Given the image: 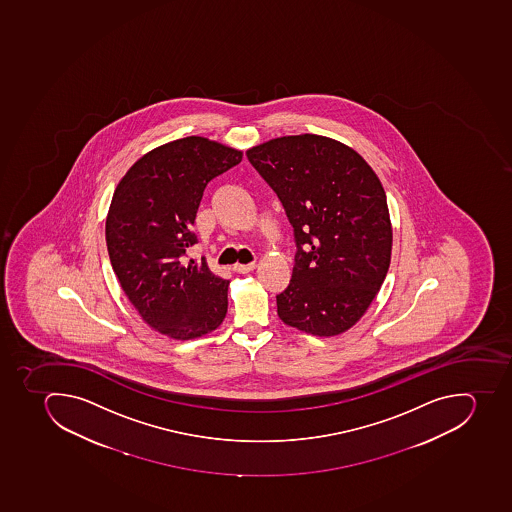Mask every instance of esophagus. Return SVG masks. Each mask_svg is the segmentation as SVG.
Here are the masks:
<instances>
[{"label":"esophagus","instance_id":"esophagus-1","mask_svg":"<svg viewBox=\"0 0 512 512\" xmlns=\"http://www.w3.org/2000/svg\"><path fill=\"white\" fill-rule=\"evenodd\" d=\"M256 269V262H250V264H235L233 266V271L238 272V274H248V272L254 271Z\"/></svg>","mask_w":512,"mask_h":512}]
</instances>
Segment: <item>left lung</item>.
<instances>
[{
    "label": "left lung",
    "instance_id": "8db88e82",
    "mask_svg": "<svg viewBox=\"0 0 512 512\" xmlns=\"http://www.w3.org/2000/svg\"><path fill=\"white\" fill-rule=\"evenodd\" d=\"M279 196L297 254L277 314L306 334L348 331L386 279L392 225L378 175L352 147L319 134L282 136L246 151Z\"/></svg>",
    "mask_w": 512,
    "mask_h": 512
}]
</instances>
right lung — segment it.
I'll use <instances>...</instances> for the list:
<instances>
[{
  "label": "right lung",
  "mask_w": 512,
  "mask_h": 512,
  "mask_svg": "<svg viewBox=\"0 0 512 512\" xmlns=\"http://www.w3.org/2000/svg\"><path fill=\"white\" fill-rule=\"evenodd\" d=\"M243 151L201 136L155 147L113 193L105 240L118 282L142 321L173 340L215 331L228 308V280L189 259L207 183L240 164Z\"/></svg>",
  "instance_id": "1"
}]
</instances>
